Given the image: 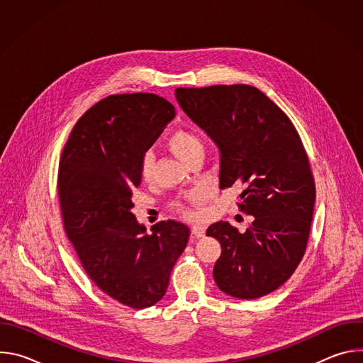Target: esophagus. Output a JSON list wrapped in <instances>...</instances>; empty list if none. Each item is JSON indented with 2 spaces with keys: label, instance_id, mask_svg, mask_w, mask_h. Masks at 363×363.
Listing matches in <instances>:
<instances>
[{
  "label": "esophagus",
  "instance_id": "esophagus-1",
  "mask_svg": "<svg viewBox=\"0 0 363 363\" xmlns=\"http://www.w3.org/2000/svg\"><path fill=\"white\" fill-rule=\"evenodd\" d=\"M191 233H192V235H194L195 238H199V237H202V235L205 234V227H202V225H194L192 230H191Z\"/></svg>",
  "mask_w": 363,
  "mask_h": 363
}]
</instances>
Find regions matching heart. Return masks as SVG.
I'll return each instance as SVG.
<instances>
[{
	"label": "heart",
	"mask_w": 363,
	"mask_h": 363,
	"mask_svg": "<svg viewBox=\"0 0 363 363\" xmlns=\"http://www.w3.org/2000/svg\"><path fill=\"white\" fill-rule=\"evenodd\" d=\"M169 146L171 149L178 155V157L185 162L191 155H194L198 150H202V140L199 139V136L191 130H177L175 133H172V136L169 138ZM153 169V152L152 150H146L142 157L140 161V174L143 178H149ZM178 210L182 214H189L188 210H185L182 205H178Z\"/></svg>",
	"instance_id": "heart-1"
}]
</instances>
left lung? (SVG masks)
Returning a JSON list of instances; mask_svg holds the SVG:
<instances>
[{"label": "left lung", "mask_w": 363, "mask_h": 363, "mask_svg": "<svg viewBox=\"0 0 363 363\" xmlns=\"http://www.w3.org/2000/svg\"><path fill=\"white\" fill-rule=\"evenodd\" d=\"M182 111L220 147V188L241 185L238 208L254 221L206 230L221 244L214 280L237 298L266 296L294 273L306 251L316 199L301 139L287 115L248 84L179 87Z\"/></svg>", "instance_id": "8db88e82"}]
</instances>
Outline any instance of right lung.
I'll list each match as a JSON object with an SVG mask.
<instances>
[{
  "label": "right lung",
  "mask_w": 363,
  "mask_h": 363,
  "mask_svg": "<svg viewBox=\"0 0 363 363\" xmlns=\"http://www.w3.org/2000/svg\"><path fill=\"white\" fill-rule=\"evenodd\" d=\"M174 118L175 108L158 94L108 96L77 121L60 160L66 234L93 283L132 308L165 296L189 238V228L172 220L146 234L130 211L143 153Z\"/></svg>",
  "instance_id": "obj_1"
}]
</instances>
